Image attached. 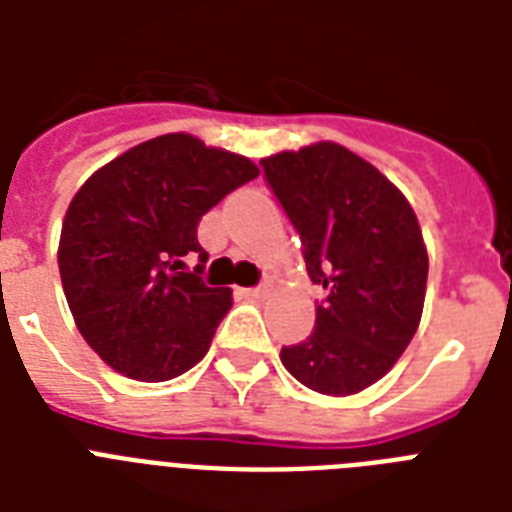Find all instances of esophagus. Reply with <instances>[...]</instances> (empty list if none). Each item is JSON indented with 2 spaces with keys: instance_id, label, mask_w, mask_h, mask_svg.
<instances>
[{
  "instance_id": "obj_1",
  "label": "esophagus",
  "mask_w": 512,
  "mask_h": 512,
  "mask_svg": "<svg viewBox=\"0 0 512 512\" xmlns=\"http://www.w3.org/2000/svg\"><path fill=\"white\" fill-rule=\"evenodd\" d=\"M244 292V297H263L265 289L263 287H249V289H241Z\"/></svg>"
}]
</instances>
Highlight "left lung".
Segmentation results:
<instances>
[{"instance_id": "obj_1", "label": "left lung", "mask_w": 512, "mask_h": 512, "mask_svg": "<svg viewBox=\"0 0 512 512\" xmlns=\"http://www.w3.org/2000/svg\"><path fill=\"white\" fill-rule=\"evenodd\" d=\"M265 180L327 289L308 340L281 348L305 388L353 396L385 377L420 327L428 249L406 196L340 143L265 156Z\"/></svg>"}]
</instances>
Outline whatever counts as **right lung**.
<instances>
[{
    "instance_id": "obj_1",
    "label": "right lung",
    "mask_w": 512,
    "mask_h": 512,
    "mask_svg": "<svg viewBox=\"0 0 512 512\" xmlns=\"http://www.w3.org/2000/svg\"><path fill=\"white\" fill-rule=\"evenodd\" d=\"M257 175L247 156L170 132L84 180L63 217L58 268L76 329L111 369L164 382L207 356L233 300L201 281L209 255L196 228Z\"/></svg>"
}]
</instances>
